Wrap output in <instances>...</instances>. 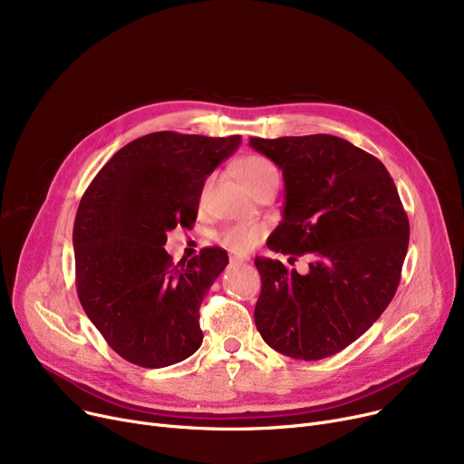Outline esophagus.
Instances as JSON below:
<instances>
[{
  "mask_svg": "<svg viewBox=\"0 0 464 464\" xmlns=\"http://www.w3.org/2000/svg\"><path fill=\"white\" fill-rule=\"evenodd\" d=\"M229 259L231 263H242V261H248V256H231Z\"/></svg>",
  "mask_w": 464,
  "mask_h": 464,
  "instance_id": "1",
  "label": "esophagus"
}]
</instances>
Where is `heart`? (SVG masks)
Listing matches in <instances>:
<instances>
[{
    "label": "heart",
    "mask_w": 464,
    "mask_h": 464,
    "mask_svg": "<svg viewBox=\"0 0 464 464\" xmlns=\"http://www.w3.org/2000/svg\"><path fill=\"white\" fill-rule=\"evenodd\" d=\"M235 169H237V175H238L240 182L245 184V188L252 195L266 186H278V180H280L278 169L275 167V163H271L263 156H245L237 161ZM210 188H212V177L201 188V195H199L201 205L207 203L208 195H210ZM259 237H261L259 227L231 226L218 235V240L222 242L226 248H229L237 254H245L256 246Z\"/></svg>",
    "instance_id": "heart-1"
}]
</instances>
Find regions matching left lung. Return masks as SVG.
Returning a JSON list of instances; mask_svg holds the SVG:
<instances>
[{
  "label": "left lung",
  "mask_w": 464,
  "mask_h": 464,
  "mask_svg": "<svg viewBox=\"0 0 464 464\" xmlns=\"http://www.w3.org/2000/svg\"><path fill=\"white\" fill-rule=\"evenodd\" d=\"M250 146L282 169L285 186L282 222L266 246L312 257L306 275L256 257V327L287 357L334 355L380 318L399 287L410 224L397 186L380 160L334 135L252 137Z\"/></svg>",
  "instance_id": "8db88e82"
}]
</instances>
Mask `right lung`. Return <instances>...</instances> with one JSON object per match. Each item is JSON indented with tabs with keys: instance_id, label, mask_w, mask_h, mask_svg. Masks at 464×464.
I'll list each match as a JSON object with an SVG mask.
<instances>
[{
	"instance_id": "right-lung-1",
	"label": "right lung",
	"mask_w": 464,
	"mask_h": 464,
	"mask_svg": "<svg viewBox=\"0 0 464 464\" xmlns=\"http://www.w3.org/2000/svg\"><path fill=\"white\" fill-rule=\"evenodd\" d=\"M242 142L156 131L120 149L82 195L75 227L81 304L126 361L169 367L199 350V306L229 263L203 248L188 265L165 252L167 231L191 227L207 177Z\"/></svg>"
}]
</instances>
